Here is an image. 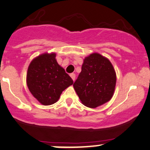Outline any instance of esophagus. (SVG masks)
<instances>
[{
  "mask_svg": "<svg viewBox=\"0 0 150 150\" xmlns=\"http://www.w3.org/2000/svg\"><path fill=\"white\" fill-rule=\"evenodd\" d=\"M70 75V77H71V78L72 79V80L74 81V80H75V74L71 73Z\"/></svg>",
  "mask_w": 150,
  "mask_h": 150,
  "instance_id": "1",
  "label": "esophagus"
}]
</instances>
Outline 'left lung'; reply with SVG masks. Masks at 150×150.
Instances as JSON below:
<instances>
[{"mask_svg":"<svg viewBox=\"0 0 150 150\" xmlns=\"http://www.w3.org/2000/svg\"><path fill=\"white\" fill-rule=\"evenodd\" d=\"M116 72L109 59L98 52L85 57L74 89L85 106L95 108L108 103L114 95Z\"/></svg>","mask_w":150,"mask_h":150,"instance_id":"left-lung-1","label":"left lung"}]
</instances>
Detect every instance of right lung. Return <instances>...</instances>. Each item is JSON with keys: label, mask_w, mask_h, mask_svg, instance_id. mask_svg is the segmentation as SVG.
Wrapping results in <instances>:
<instances>
[{"label": "right lung", "mask_w": 150, "mask_h": 150, "mask_svg": "<svg viewBox=\"0 0 150 150\" xmlns=\"http://www.w3.org/2000/svg\"><path fill=\"white\" fill-rule=\"evenodd\" d=\"M55 57V52L41 54L30 62L28 68V88L33 96L43 105L56 103L62 91L73 84Z\"/></svg>", "instance_id": "add662e5"}]
</instances>
